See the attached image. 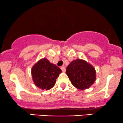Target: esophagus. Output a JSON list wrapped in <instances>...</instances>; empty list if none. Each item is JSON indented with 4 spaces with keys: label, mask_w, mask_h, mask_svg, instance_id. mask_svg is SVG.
I'll list each match as a JSON object with an SVG mask.
<instances>
[{
    "label": "esophagus",
    "mask_w": 123,
    "mask_h": 123,
    "mask_svg": "<svg viewBox=\"0 0 123 123\" xmlns=\"http://www.w3.org/2000/svg\"><path fill=\"white\" fill-rule=\"evenodd\" d=\"M61 69H62V72H65V67L64 66H63V67H61Z\"/></svg>",
    "instance_id": "1"
}]
</instances>
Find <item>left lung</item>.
I'll list each match as a JSON object with an SVG mask.
<instances>
[{
    "label": "left lung",
    "instance_id": "1",
    "mask_svg": "<svg viewBox=\"0 0 123 123\" xmlns=\"http://www.w3.org/2000/svg\"><path fill=\"white\" fill-rule=\"evenodd\" d=\"M66 74L72 84L80 90L88 89L96 79L95 68L85 60L79 59L73 60L68 65Z\"/></svg>",
    "mask_w": 123,
    "mask_h": 123
}]
</instances>
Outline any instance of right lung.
I'll return each instance as SVG.
<instances>
[{
  "label": "right lung",
  "instance_id": "add662e5",
  "mask_svg": "<svg viewBox=\"0 0 123 123\" xmlns=\"http://www.w3.org/2000/svg\"><path fill=\"white\" fill-rule=\"evenodd\" d=\"M61 73L62 70L58 67L51 63L46 58L39 60L31 68V75L34 84L42 90L51 89Z\"/></svg>",
  "mask_w": 123,
  "mask_h": 123
}]
</instances>
